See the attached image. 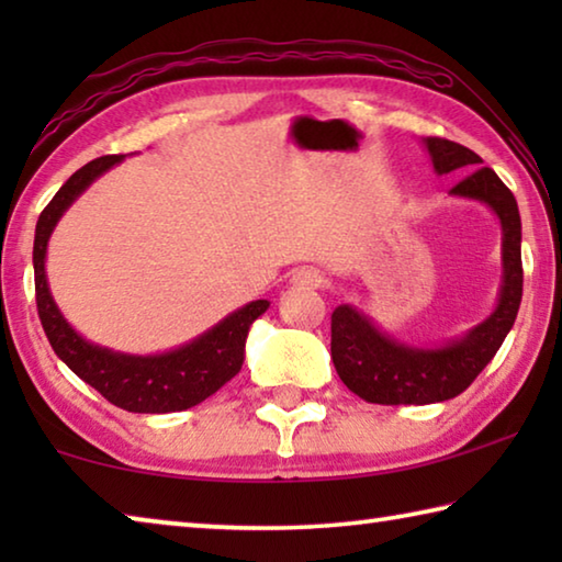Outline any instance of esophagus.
<instances>
[{
	"instance_id": "esophagus-1",
	"label": "esophagus",
	"mask_w": 562,
	"mask_h": 562,
	"mask_svg": "<svg viewBox=\"0 0 562 562\" xmlns=\"http://www.w3.org/2000/svg\"><path fill=\"white\" fill-rule=\"evenodd\" d=\"M292 282L300 284V288H322V284H325V274H322L317 268H302L294 272Z\"/></svg>"
}]
</instances>
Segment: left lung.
Masks as SVG:
<instances>
[{
  "label": "left lung",
  "mask_w": 562,
  "mask_h": 562,
  "mask_svg": "<svg viewBox=\"0 0 562 562\" xmlns=\"http://www.w3.org/2000/svg\"><path fill=\"white\" fill-rule=\"evenodd\" d=\"M434 170H472L483 164L471 148L453 140L424 138ZM451 195L486 203L498 215L503 231V284L498 307L479 327L443 347L418 349L379 331L367 315L351 304L331 312V361L349 392L369 404H436L459 396L471 386L483 367L496 357L503 339L516 322L522 297L520 213L506 183L491 168H480L459 180Z\"/></svg>",
  "instance_id": "left-lung-1"
}]
</instances>
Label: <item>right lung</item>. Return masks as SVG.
<instances>
[{"instance_id":"obj_1","label":"right lung","mask_w":562,"mask_h":562,"mask_svg":"<svg viewBox=\"0 0 562 562\" xmlns=\"http://www.w3.org/2000/svg\"><path fill=\"white\" fill-rule=\"evenodd\" d=\"M123 156H101L66 180L52 203L44 207L36 221L34 235V290L36 310H40L42 327L46 331L52 349L56 351L71 372L83 379L89 386L109 398L113 406L126 408L133 414H168L183 412L195 404L205 402L225 382L240 372L245 361V339L250 325L265 310L268 300H255L245 304L213 329H207L188 345L178 347L166 355L133 357L111 351L106 347L91 345V341L76 335V329L64 319L46 282V245L52 231L59 223L66 207H69L83 190L111 166L121 164Z\"/></svg>"}]
</instances>
